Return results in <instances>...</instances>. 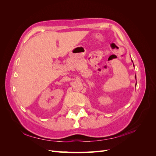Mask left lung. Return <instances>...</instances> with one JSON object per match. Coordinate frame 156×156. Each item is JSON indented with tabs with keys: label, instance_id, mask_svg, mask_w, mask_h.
I'll list each match as a JSON object with an SVG mask.
<instances>
[{
	"label": "left lung",
	"instance_id": "left-lung-1",
	"mask_svg": "<svg viewBox=\"0 0 156 156\" xmlns=\"http://www.w3.org/2000/svg\"><path fill=\"white\" fill-rule=\"evenodd\" d=\"M134 66V65H133ZM135 79H136V75H135Z\"/></svg>",
	"mask_w": 156,
	"mask_h": 156
}]
</instances>
